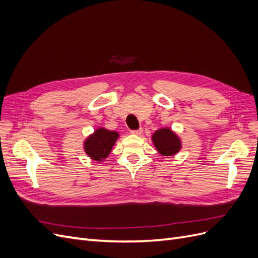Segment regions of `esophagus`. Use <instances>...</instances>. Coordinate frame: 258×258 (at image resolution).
Listing matches in <instances>:
<instances>
[{"instance_id": "esophagus-1", "label": "esophagus", "mask_w": 258, "mask_h": 258, "mask_svg": "<svg viewBox=\"0 0 258 258\" xmlns=\"http://www.w3.org/2000/svg\"><path fill=\"white\" fill-rule=\"evenodd\" d=\"M132 135H137V136H141L142 132H143V129L140 128V129H137V130H131L130 131Z\"/></svg>"}]
</instances>
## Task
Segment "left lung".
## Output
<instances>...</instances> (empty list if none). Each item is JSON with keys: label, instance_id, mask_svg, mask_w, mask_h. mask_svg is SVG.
I'll use <instances>...</instances> for the list:
<instances>
[{"label": "left lung", "instance_id": "left-lung-1", "mask_svg": "<svg viewBox=\"0 0 258 258\" xmlns=\"http://www.w3.org/2000/svg\"><path fill=\"white\" fill-rule=\"evenodd\" d=\"M155 147L163 156L175 155L181 148V141L172 131L167 128L156 131L153 138Z\"/></svg>", "mask_w": 258, "mask_h": 258}]
</instances>
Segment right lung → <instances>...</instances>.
I'll return each mask as SVG.
<instances>
[{
  "label": "right lung",
  "instance_id": "right-lung-1",
  "mask_svg": "<svg viewBox=\"0 0 258 258\" xmlns=\"http://www.w3.org/2000/svg\"><path fill=\"white\" fill-rule=\"evenodd\" d=\"M117 138H118L117 132L99 128L85 141V152L93 160H103L111 153Z\"/></svg>",
  "mask_w": 258,
  "mask_h": 258
}]
</instances>
